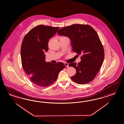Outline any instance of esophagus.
<instances>
[{
  "label": "esophagus",
  "mask_w": 124,
  "mask_h": 124,
  "mask_svg": "<svg viewBox=\"0 0 124 124\" xmlns=\"http://www.w3.org/2000/svg\"><path fill=\"white\" fill-rule=\"evenodd\" d=\"M64 65L66 67H69V64H68L67 63H64Z\"/></svg>",
  "instance_id": "esophagus-1"
}]
</instances>
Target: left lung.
Instances as JSON below:
<instances>
[{"label":"left lung","instance_id":"obj_1","mask_svg":"<svg viewBox=\"0 0 124 124\" xmlns=\"http://www.w3.org/2000/svg\"><path fill=\"white\" fill-rule=\"evenodd\" d=\"M58 34L69 38L73 51L81 55L78 64L73 62L69 65L76 70L75 75L71 77L72 80L81 85L92 81L101 67L105 57L96 32L89 25L74 24L60 29Z\"/></svg>","mask_w":124,"mask_h":124}]
</instances>
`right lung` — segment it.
<instances>
[{"mask_svg":"<svg viewBox=\"0 0 124 124\" xmlns=\"http://www.w3.org/2000/svg\"><path fill=\"white\" fill-rule=\"evenodd\" d=\"M59 27L45 25L34 27L25 35L21 47L23 68L31 80L40 87L48 86L57 79L60 72L65 68L64 63L52 64L45 61L49 39Z\"/></svg>","mask_w":124,"mask_h":124,"instance_id":"add662e5","label":"right lung"}]
</instances>
